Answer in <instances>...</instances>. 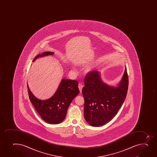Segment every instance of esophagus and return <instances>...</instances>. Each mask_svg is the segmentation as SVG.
Returning <instances> with one entry per match:
<instances>
[{"label": "esophagus", "mask_w": 157, "mask_h": 157, "mask_svg": "<svg viewBox=\"0 0 157 157\" xmlns=\"http://www.w3.org/2000/svg\"><path fill=\"white\" fill-rule=\"evenodd\" d=\"M78 87H79V89L80 92H81L83 88L82 85L81 84H80V83H79V85H78Z\"/></svg>", "instance_id": "34e87169"}]
</instances>
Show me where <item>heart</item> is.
Returning <instances> with one entry per match:
<instances>
[{
  "mask_svg": "<svg viewBox=\"0 0 157 157\" xmlns=\"http://www.w3.org/2000/svg\"><path fill=\"white\" fill-rule=\"evenodd\" d=\"M72 70H73V71H75V68H73V69H72Z\"/></svg>",
  "mask_w": 157,
  "mask_h": 157,
  "instance_id": "b5f03b06",
  "label": "heart"
}]
</instances>
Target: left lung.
<instances>
[{"label":"left lung","mask_w":157,"mask_h":157,"mask_svg":"<svg viewBox=\"0 0 157 157\" xmlns=\"http://www.w3.org/2000/svg\"><path fill=\"white\" fill-rule=\"evenodd\" d=\"M84 86L82 90L84 118L92 126L104 125L116 115L125 99L128 87L126 67L117 86L103 82L100 73L97 71L87 73Z\"/></svg>","instance_id":"8db88e82"}]
</instances>
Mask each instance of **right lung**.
I'll list each match as a JSON object with an SVG mask.
<instances>
[{
  "instance_id": "1",
  "label": "right lung",
  "mask_w": 157,
  "mask_h": 157,
  "mask_svg": "<svg viewBox=\"0 0 157 157\" xmlns=\"http://www.w3.org/2000/svg\"><path fill=\"white\" fill-rule=\"evenodd\" d=\"M54 53L45 52L37 55L33 62L39 57L52 55ZM29 96L38 113L44 121L51 124H59L63 121L71 101L79 94L78 82L62 79L54 95L48 99L42 100L36 98L30 90L28 84Z\"/></svg>"
}]
</instances>
